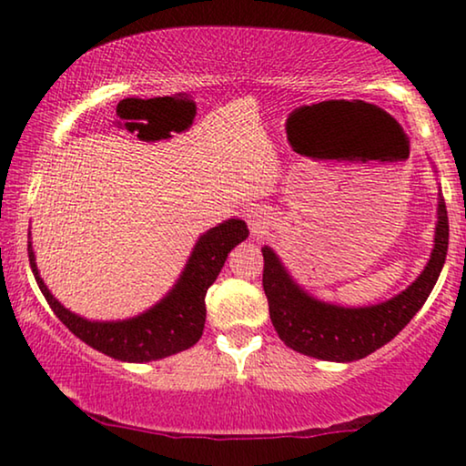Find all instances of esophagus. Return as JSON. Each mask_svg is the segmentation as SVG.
I'll list each match as a JSON object with an SVG mask.
<instances>
[{
    "label": "esophagus",
    "instance_id": "obj_1",
    "mask_svg": "<svg viewBox=\"0 0 466 466\" xmlns=\"http://www.w3.org/2000/svg\"><path fill=\"white\" fill-rule=\"evenodd\" d=\"M247 224H248V230H251L253 238H266L269 234V226H272V218H269V213L263 209V207H251V209L247 211Z\"/></svg>",
    "mask_w": 466,
    "mask_h": 466
}]
</instances>
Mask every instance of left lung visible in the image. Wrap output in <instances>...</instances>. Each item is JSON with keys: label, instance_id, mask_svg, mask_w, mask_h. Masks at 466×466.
I'll return each instance as SVG.
<instances>
[{"label": "left lung", "instance_id": "left-lung-1", "mask_svg": "<svg viewBox=\"0 0 466 466\" xmlns=\"http://www.w3.org/2000/svg\"><path fill=\"white\" fill-rule=\"evenodd\" d=\"M448 234V211L440 192L433 251L425 269L391 299L364 308L316 299L293 280L274 248L263 247V290L278 337L290 350L326 362H356L370 356L391 341L431 295L446 263Z\"/></svg>", "mask_w": 466, "mask_h": 466}]
</instances>
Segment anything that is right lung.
<instances>
[{"mask_svg":"<svg viewBox=\"0 0 466 466\" xmlns=\"http://www.w3.org/2000/svg\"><path fill=\"white\" fill-rule=\"evenodd\" d=\"M248 236V228L242 219H226L224 224L211 228L194 245L186 261L184 272L161 301L152 305L127 320H87L66 309L41 280L35 263L33 245L29 240V261L35 280H37L46 301L50 303L56 318L87 343L106 356L121 362H152L173 353L188 350L198 341L205 329V295L207 289L219 276L228 259V253Z\"/></svg>","mask_w":466,"mask_h":466,"instance_id":"right-lung-1","label":"right lung"}]
</instances>
